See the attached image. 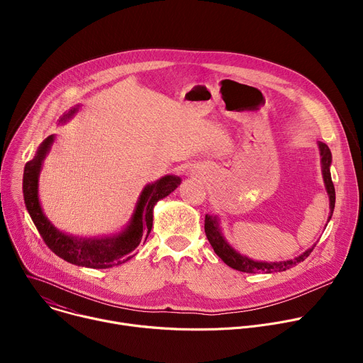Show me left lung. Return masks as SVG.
Listing matches in <instances>:
<instances>
[{"label": "left lung", "instance_id": "1", "mask_svg": "<svg viewBox=\"0 0 363 363\" xmlns=\"http://www.w3.org/2000/svg\"><path fill=\"white\" fill-rule=\"evenodd\" d=\"M319 150H320V157H322V174H323V181H325V186L329 195V201H330V216L329 220L332 218L333 210H335V186L332 182V177H330V164H332V153L330 149L326 143L319 142ZM205 234L206 238H208L211 247L214 248L216 254L221 258V260L230 266L231 269H235L238 272H244V273H257V272H264V273H277V272H286L294 266H297L300 262H304L306 258L308 257V254L313 251V248L316 247V244L306 250L303 254H300L298 257L293 258V260H287V262H276V263H267V262H254L251 258L241 255L238 251H235L223 237L221 230H220V220L217 216H205Z\"/></svg>", "mask_w": 363, "mask_h": 363}]
</instances>
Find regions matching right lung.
Returning a JSON list of instances; mask_svg holds the SVG:
<instances>
[{"label":"right lung","instance_id":"add662e5","mask_svg":"<svg viewBox=\"0 0 363 363\" xmlns=\"http://www.w3.org/2000/svg\"><path fill=\"white\" fill-rule=\"evenodd\" d=\"M79 109V105L65 113L60 122L70 119ZM55 135H50L38 146L35 157L26 164L23 177V194L27 211L37 227L41 238L47 247L67 263L89 267V269H109L119 266L135 255V248L146 241L153 223V206L160 199L168 196L181 184V178L175 175H165L157 182L143 188L130 223L128 227L111 237L101 238H79L59 231L44 216L38 201V175L43 161L50 150Z\"/></svg>","mask_w":363,"mask_h":363}]
</instances>
